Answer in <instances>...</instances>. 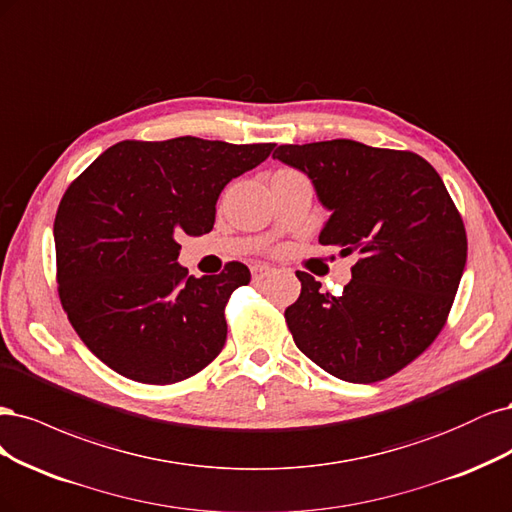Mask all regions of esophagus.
Here are the masks:
<instances>
[{
  "label": "esophagus",
  "mask_w": 512,
  "mask_h": 512,
  "mask_svg": "<svg viewBox=\"0 0 512 512\" xmlns=\"http://www.w3.org/2000/svg\"><path fill=\"white\" fill-rule=\"evenodd\" d=\"M251 272H253V280H263V278H268V276L274 274V268L266 266V263H257V266L251 268Z\"/></svg>",
  "instance_id": "1"
}]
</instances>
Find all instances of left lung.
<instances>
[{"label": "left lung", "mask_w": 512, "mask_h": 512, "mask_svg": "<svg viewBox=\"0 0 512 512\" xmlns=\"http://www.w3.org/2000/svg\"><path fill=\"white\" fill-rule=\"evenodd\" d=\"M272 159L304 172L329 210L319 242L359 253L338 298L298 272L302 293L285 310L298 349L346 383L400 372L440 334L466 268L442 178L415 153L355 140L280 144Z\"/></svg>", "instance_id": "8db88e82"}]
</instances>
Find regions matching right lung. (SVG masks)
Segmentation results:
<instances>
[{"label": "right lung", "instance_id": "1", "mask_svg": "<svg viewBox=\"0 0 512 512\" xmlns=\"http://www.w3.org/2000/svg\"><path fill=\"white\" fill-rule=\"evenodd\" d=\"M272 148L193 136L125 140L65 191L53 229L59 298L108 368L170 385L221 353L225 304L251 272L232 261L221 274L189 276L176 261L178 240L208 234L225 185Z\"/></svg>", "mask_w": 512, "mask_h": 512}]
</instances>
